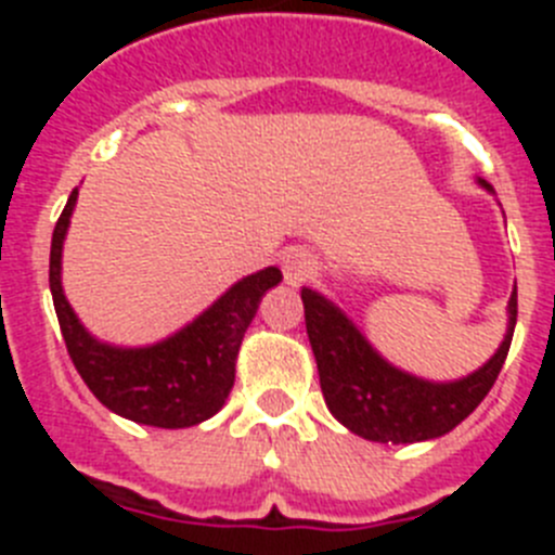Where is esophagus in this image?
<instances>
[{
  "label": "esophagus",
  "mask_w": 555,
  "mask_h": 555,
  "mask_svg": "<svg viewBox=\"0 0 555 555\" xmlns=\"http://www.w3.org/2000/svg\"><path fill=\"white\" fill-rule=\"evenodd\" d=\"M317 274V261L313 255L302 247H294L283 255V278L288 286H302Z\"/></svg>",
  "instance_id": "obj_1"
}]
</instances>
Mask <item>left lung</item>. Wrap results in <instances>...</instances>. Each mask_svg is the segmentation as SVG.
<instances>
[{
  "mask_svg": "<svg viewBox=\"0 0 555 555\" xmlns=\"http://www.w3.org/2000/svg\"><path fill=\"white\" fill-rule=\"evenodd\" d=\"M480 185L489 189L483 180ZM302 306L327 409L352 434L384 444L425 442L467 420L498 380L517 325L514 288L506 336L498 352L473 375L453 384H430L384 361L361 331L322 294L302 288Z\"/></svg>",
  "mask_w": 555,
  "mask_h": 555,
  "instance_id": "obj_1",
  "label": "left lung"
}]
</instances>
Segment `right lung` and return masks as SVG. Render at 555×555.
I'll return each instance as SVG.
<instances>
[{
	"label": "right lung",
	"mask_w": 555,
	"mask_h": 555,
	"mask_svg": "<svg viewBox=\"0 0 555 555\" xmlns=\"http://www.w3.org/2000/svg\"><path fill=\"white\" fill-rule=\"evenodd\" d=\"M77 203L72 191L52 233L49 288L63 341L86 386L105 409L152 428H191L217 414L235 380V356L258 302L283 281L278 267L247 274L208 311L152 347H113L80 325L61 286V255Z\"/></svg>",
	"instance_id": "add662e5"
}]
</instances>
